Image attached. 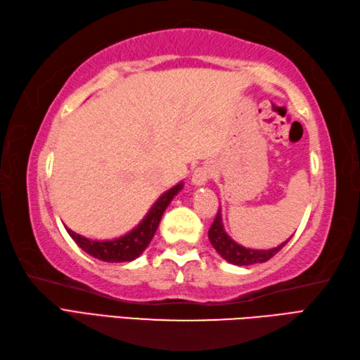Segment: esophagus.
Masks as SVG:
<instances>
[{"mask_svg":"<svg viewBox=\"0 0 360 360\" xmlns=\"http://www.w3.org/2000/svg\"><path fill=\"white\" fill-rule=\"evenodd\" d=\"M212 175H214V167L211 165H203L200 167H197L193 172V179H191V181H193V185L195 186H202L212 177Z\"/></svg>","mask_w":360,"mask_h":360,"instance_id":"obj_1","label":"esophagus"}]
</instances>
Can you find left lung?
Returning a JSON list of instances; mask_svg holds the SVG:
<instances>
[{
	"instance_id": "8db88e82",
	"label": "left lung",
	"mask_w": 360,
	"mask_h": 360,
	"mask_svg": "<svg viewBox=\"0 0 360 360\" xmlns=\"http://www.w3.org/2000/svg\"><path fill=\"white\" fill-rule=\"evenodd\" d=\"M208 238H210L211 245L216 248V252L221 255L225 261L234 264V266H250V264L266 262L270 258H274V256L289 242L288 239L285 242H283L281 245L270 248V250H253V248L242 247L236 244V242H234L229 234L225 233L221 210L217 211L214 222H212L211 229L208 231Z\"/></svg>"
}]
</instances>
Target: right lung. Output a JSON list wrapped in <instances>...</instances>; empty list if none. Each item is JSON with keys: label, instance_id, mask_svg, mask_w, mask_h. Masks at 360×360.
I'll list each match as a JSON object with an SVG mask.
<instances>
[{"label": "right lung", "instance_id": "1", "mask_svg": "<svg viewBox=\"0 0 360 360\" xmlns=\"http://www.w3.org/2000/svg\"><path fill=\"white\" fill-rule=\"evenodd\" d=\"M183 188V183H179L174 188L160 197V199L153 203L150 211L146 214V217L139 222L138 226H135L130 233L124 234V236L112 240H93L86 239L80 234L75 233L72 230L67 229L68 234L72 238V240L82 248L84 252L91 255L93 258L105 261V262H126V261H134L139 255H141L146 247L150 244V240L155 234L158 224L161 221V216H163L165 210L167 205L172 202V199L177 195Z\"/></svg>", "mask_w": 360, "mask_h": 360}]
</instances>
